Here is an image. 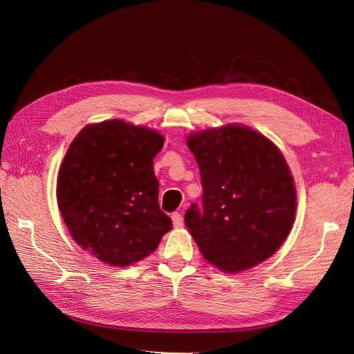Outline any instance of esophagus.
<instances>
[{
	"label": "esophagus",
	"instance_id": "34e87169",
	"mask_svg": "<svg viewBox=\"0 0 354 354\" xmlns=\"http://www.w3.org/2000/svg\"><path fill=\"white\" fill-rule=\"evenodd\" d=\"M171 220H173L174 227H183L185 220H183V216H181L180 212H174L173 216H171Z\"/></svg>",
	"mask_w": 354,
	"mask_h": 354
}]
</instances>
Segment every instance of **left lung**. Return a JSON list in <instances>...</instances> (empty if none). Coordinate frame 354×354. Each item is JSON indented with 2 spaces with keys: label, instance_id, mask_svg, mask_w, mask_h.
<instances>
[{
  "label": "left lung",
  "instance_id": "left-lung-1",
  "mask_svg": "<svg viewBox=\"0 0 354 354\" xmlns=\"http://www.w3.org/2000/svg\"><path fill=\"white\" fill-rule=\"evenodd\" d=\"M201 171L202 205L185 223L202 255L224 272H239L272 257L286 239L297 195L285 158L248 127L226 125L189 136Z\"/></svg>",
  "mask_w": 354,
  "mask_h": 354
}]
</instances>
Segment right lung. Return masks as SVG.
Segmentation results:
<instances>
[{"instance_id":"1","label":"right lung","mask_w":354,"mask_h":354,"mask_svg":"<svg viewBox=\"0 0 354 354\" xmlns=\"http://www.w3.org/2000/svg\"><path fill=\"white\" fill-rule=\"evenodd\" d=\"M164 137L120 120L87 125L71 143L57 178L63 220L82 250L111 266L153 252L173 223L160 211L153 158Z\"/></svg>"}]
</instances>
